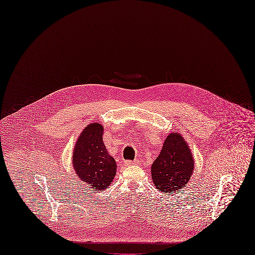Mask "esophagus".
<instances>
[{"label":"esophagus","mask_w":255,"mask_h":255,"mask_svg":"<svg viewBox=\"0 0 255 255\" xmlns=\"http://www.w3.org/2000/svg\"><path fill=\"white\" fill-rule=\"evenodd\" d=\"M138 163V160L137 159H135V160H133V161H131V160H126L125 161V164L126 165H133V164H137Z\"/></svg>","instance_id":"esophagus-1"}]
</instances>
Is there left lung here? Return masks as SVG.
Returning <instances> with one entry per match:
<instances>
[{"mask_svg":"<svg viewBox=\"0 0 255 255\" xmlns=\"http://www.w3.org/2000/svg\"><path fill=\"white\" fill-rule=\"evenodd\" d=\"M193 169L194 160L187 142L180 134L172 133L152 164V179L158 190L172 194L187 186Z\"/></svg>","mask_w":255,"mask_h":255,"instance_id":"obj_1","label":"left lung"}]
</instances>
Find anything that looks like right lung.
<instances>
[{"instance_id": "add662e5", "label": "right lung", "mask_w": 255, "mask_h": 255, "mask_svg": "<svg viewBox=\"0 0 255 255\" xmlns=\"http://www.w3.org/2000/svg\"><path fill=\"white\" fill-rule=\"evenodd\" d=\"M102 134L100 124L87 126L78 138L73 155L77 176L97 192L110 187L117 165L102 141Z\"/></svg>"}]
</instances>
